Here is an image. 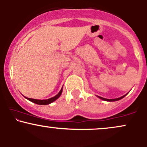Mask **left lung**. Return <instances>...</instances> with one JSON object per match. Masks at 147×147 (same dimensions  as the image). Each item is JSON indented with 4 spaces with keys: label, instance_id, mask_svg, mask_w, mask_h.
<instances>
[{
    "label": "left lung",
    "instance_id": "1",
    "mask_svg": "<svg viewBox=\"0 0 147 147\" xmlns=\"http://www.w3.org/2000/svg\"><path fill=\"white\" fill-rule=\"evenodd\" d=\"M125 95L122 96V97H119V98H117V99H109L103 98V97H99V98H100V99H103V100H104V101H108V102H114V101H117V100H119V99H122L123 97H125Z\"/></svg>",
    "mask_w": 147,
    "mask_h": 147
}]
</instances>
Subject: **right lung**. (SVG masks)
Here are the masks:
<instances>
[{"mask_svg":"<svg viewBox=\"0 0 147 147\" xmlns=\"http://www.w3.org/2000/svg\"><path fill=\"white\" fill-rule=\"evenodd\" d=\"M61 93H62V88L61 89L59 92L56 96H55V97H52V98H50L48 99H35L28 98V97H25V98L28 99V100L30 101V102L35 103V104H40V105H47V104H50V103L53 102L54 101H55L56 99H58L61 96Z\"/></svg>","mask_w":147,"mask_h":147,"instance_id":"obj_1","label":"right lung"}]
</instances>
